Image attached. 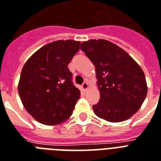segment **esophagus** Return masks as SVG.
<instances>
[{"label":"esophagus","instance_id":"1","mask_svg":"<svg viewBox=\"0 0 161 161\" xmlns=\"http://www.w3.org/2000/svg\"><path fill=\"white\" fill-rule=\"evenodd\" d=\"M88 88H89V84H88V83L84 82V83L82 84V89H83V91H85V90L88 89Z\"/></svg>","mask_w":161,"mask_h":161}]
</instances>
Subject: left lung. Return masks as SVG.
Masks as SVG:
<instances>
[{
    "label": "left lung",
    "mask_w": 161,
    "mask_h": 161,
    "mask_svg": "<svg viewBox=\"0 0 161 161\" xmlns=\"http://www.w3.org/2000/svg\"><path fill=\"white\" fill-rule=\"evenodd\" d=\"M81 50L95 67L100 99L93 105L94 114L110 122L129 119L139 110L147 95L142 68L129 54L108 40L84 41Z\"/></svg>",
    "instance_id": "left-lung-1"
}]
</instances>
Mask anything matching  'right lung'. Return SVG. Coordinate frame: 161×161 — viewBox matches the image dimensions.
<instances>
[{"instance_id":"1","label":"right lung","mask_w":161,"mask_h":161,"mask_svg":"<svg viewBox=\"0 0 161 161\" xmlns=\"http://www.w3.org/2000/svg\"><path fill=\"white\" fill-rule=\"evenodd\" d=\"M80 44L72 40L47 44L23 66L18 83L19 96L27 111L42 124L52 126L67 121L80 98L67 67Z\"/></svg>"}]
</instances>
